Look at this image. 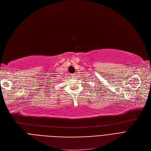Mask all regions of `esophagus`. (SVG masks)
<instances>
[{"instance_id": "obj_1", "label": "esophagus", "mask_w": 151, "mask_h": 151, "mask_svg": "<svg viewBox=\"0 0 151 151\" xmlns=\"http://www.w3.org/2000/svg\"><path fill=\"white\" fill-rule=\"evenodd\" d=\"M75 75H76L75 74H71V78H74L76 76Z\"/></svg>"}]
</instances>
